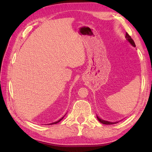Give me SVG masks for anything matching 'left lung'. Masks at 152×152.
I'll return each mask as SVG.
<instances>
[{
  "label": "left lung",
  "mask_w": 152,
  "mask_h": 152,
  "mask_svg": "<svg viewBox=\"0 0 152 152\" xmlns=\"http://www.w3.org/2000/svg\"><path fill=\"white\" fill-rule=\"evenodd\" d=\"M126 38H127V39L129 42L131 44H132L133 47H135V42L133 40V39L132 38V37L128 34L127 33H126ZM97 119L102 124H104V125H113V124H115V123H117L118 122H109V121H104V120H102L101 119H100L99 117H97Z\"/></svg>",
  "instance_id": "obj_1"
}]
</instances>
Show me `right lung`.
Returning <instances> with one entry per match:
<instances>
[{"label":"right lung","mask_w":152,"mask_h":152,"mask_svg":"<svg viewBox=\"0 0 152 152\" xmlns=\"http://www.w3.org/2000/svg\"><path fill=\"white\" fill-rule=\"evenodd\" d=\"M64 117H63L62 118H61V119H60V120H58V121H56V122H54V123H50V125H53V124H56V123H59V122H60V121H61V120H62V119H63V118H64Z\"/></svg>","instance_id":"add662e5"}]
</instances>
